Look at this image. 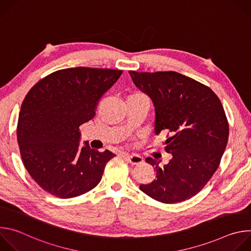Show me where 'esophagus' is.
Segmentation results:
<instances>
[{
  "label": "esophagus",
  "instance_id": "1",
  "mask_svg": "<svg viewBox=\"0 0 251 251\" xmlns=\"http://www.w3.org/2000/svg\"><path fill=\"white\" fill-rule=\"evenodd\" d=\"M123 157L130 163V164H133V165H138V164H141L143 162V158L139 155H130V154H124Z\"/></svg>",
  "mask_w": 251,
  "mask_h": 251
}]
</instances>
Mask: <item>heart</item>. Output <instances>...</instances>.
Listing matches in <instances>:
<instances>
[{"mask_svg":"<svg viewBox=\"0 0 251 251\" xmlns=\"http://www.w3.org/2000/svg\"><path fill=\"white\" fill-rule=\"evenodd\" d=\"M130 96H145L144 94H143L142 92H139V91H135L134 93H132Z\"/></svg>","mask_w":251,"mask_h":251,"instance_id":"obj_1","label":"heart"}]
</instances>
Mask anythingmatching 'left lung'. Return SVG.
<instances>
[{
	"mask_svg": "<svg viewBox=\"0 0 251 251\" xmlns=\"http://www.w3.org/2000/svg\"><path fill=\"white\" fill-rule=\"evenodd\" d=\"M129 74L151 97L155 133L167 132L165 150L173 155L163 167L160 161L146 159L157 176L140 190L164 203L189 200L210 180L226 150L229 128L223 104L208 86L176 71Z\"/></svg>",
	"mask_w": 251,
	"mask_h": 251,
	"instance_id": "8db88e82",
	"label": "left lung"
}]
</instances>
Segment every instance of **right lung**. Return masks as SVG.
Masks as SVG:
<instances>
[{"mask_svg": "<svg viewBox=\"0 0 251 251\" xmlns=\"http://www.w3.org/2000/svg\"><path fill=\"white\" fill-rule=\"evenodd\" d=\"M123 71L73 67L56 70L35 83L25 95L17 138L25 168L43 190L59 199L83 195L95 188L115 155L80 147L79 126L91 120L102 95Z\"/></svg>", "mask_w": 251, "mask_h": 251, "instance_id": "right-lung-1", "label": "right lung"}]
</instances>
